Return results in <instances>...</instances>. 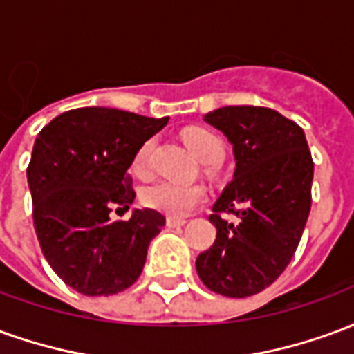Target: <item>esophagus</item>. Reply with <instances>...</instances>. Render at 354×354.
<instances>
[{
    "label": "esophagus",
    "instance_id": "obj_1",
    "mask_svg": "<svg viewBox=\"0 0 354 354\" xmlns=\"http://www.w3.org/2000/svg\"><path fill=\"white\" fill-rule=\"evenodd\" d=\"M185 222H187L185 218H174V216L167 218V225L169 227H182V225H185Z\"/></svg>",
    "mask_w": 354,
    "mask_h": 354
}]
</instances>
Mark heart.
I'll use <instances>...</instances> for the list:
<instances>
[{"label":"heart","mask_w":354,"mask_h":354,"mask_svg":"<svg viewBox=\"0 0 354 354\" xmlns=\"http://www.w3.org/2000/svg\"><path fill=\"white\" fill-rule=\"evenodd\" d=\"M184 142L185 146L192 149L193 155L203 162H218L225 151L222 138L203 127H192L184 131ZM151 155H153V140L146 142L138 149V153L134 155L132 170L140 176L147 174L151 169ZM205 201H207V189L203 185L180 184L174 180H159L147 185L142 192V203L147 208L174 216V218L187 216L193 208L199 207Z\"/></svg>","instance_id":"1"}]
</instances>
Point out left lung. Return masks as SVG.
Listing matches in <instances>:
<instances>
[{
	"label": "left lung",
	"instance_id": "obj_1",
	"mask_svg": "<svg viewBox=\"0 0 354 354\" xmlns=\"http://www.w3.org/2000/svg\"><path fill=\"white\" fill-rule=\"evenodd\" d=\"M205 121L227 136L235 176L208 220L216 241L195 261L205 286L248 297L271 286L294 258L311 210L313 159L301 127L279 111L225 106ZM222 214L238 216L235 224Z\"/></svg>",
	"mask_w": 354,
	"mask_h": 354
}]
</instances>
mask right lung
I'll return each mask as SVG.
<instances>
[{"instance_id": "right-lung-1", "label": "right lung", "mask_w": 354, "mask_h": 354, "mask_svg": "<svg viewBox=\"0 0 354 354\" xmlns=\"http://www.w3.org/2000/svg\"><path fill=\"white\" fill-rule=\"evenodd\" d=\"M167 121L77 108L55 117L35 140L26 170L35 235L53 271L85 296L134 284L149 241L165 225V216L151 208L134 210L124 222H111L109 212L129 210L136 192L127 169Z\"/></svg>"}]
</instances>
